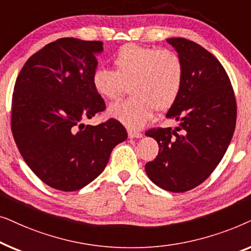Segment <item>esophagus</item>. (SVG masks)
<instances>
[{
	"mask_svg": "<svg viewBox=\"0 0 251 251\" xmlns=\"http://www.w3.org/2000/svg\"><path fill=\"white\" fill-rule=\"evenodd\" d=\"M128 136L129 138H142L143 133L135 131V130H128Z\"/></svg>",
	"mask_w": 251,
	"mask_h": 251,
	"instance_id": "34e87169",
	"label": "esophagus"
}]
</instances>
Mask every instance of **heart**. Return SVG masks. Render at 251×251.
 I'll return each mask as SVG.
<instances>
[{
	"instance_id": "1",
	"label": "heart",
	"mask_w": 251,
	"mask_h": 251,
	"mask_svg": "<svg viewBox=\"0 0 251 251\" xmlns=\"http://www.w3.org/2000/svg\"><path fill=\"white\" fill-rule=\"evenodd\" d=\"M114 72L99 67L92 74V87L99 97L114 101L129 87L132 97L112 105L109 118L129 129H140L154 112H166L179 97L185 68L181 58L170 50L125 44L112 58Z\"/></svg>"
}]
</instances>
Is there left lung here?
Returning <instances> with one entry per match:
<instances>
[{"label": "left lung", "mask_w": 251, "mask_h": 251, "mask_svg": "<svg viewBox=\"0 0 251 251\" xmlns=\"http://www.w3.org/2000/svg\"><path fill=\"white\" fill-rule=\"evenodd\" d=\"M167 42L185 68L179 97L166 115L179 125L146 132L159 144V154L145 170L157 186L178 193L200 185L221 162L235 129L236 104L227 74L214 54L183 37Z\"/></svg>", "instance_id": "1"}]
</instances>
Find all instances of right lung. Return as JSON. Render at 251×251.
<instances>
[{
    "instance_id": "add662e5",
    "label": "right lung",
    "mask_w": 251,
    "mask_h": 251,
    "mask_svg": "<svg viewBox=\"0 0 251 251\" xmlns=\"http://www.w3.org/2000/svg\"><path fill=\"white\" fill-rule=\"evenodd\" d=\"M100 41L64 37L34 53L17 77L11 129L19 152L43 183L64 192L95 180L128 137L114 119L85 126L105 109L92 87Z\"/></svg>"
}]
</instances>
